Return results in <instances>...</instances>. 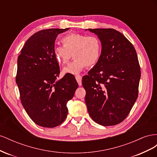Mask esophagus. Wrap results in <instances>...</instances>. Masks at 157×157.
Here are the masks:
<instances>
[{"label":"esophagus","mask_w":157,"mask_h":157,"mask_svg":"<svg viewBox=\"0 0 157 157\" xmlns=\"http://www.w3.org/2000/svg\"><path fill=\"white\" fill-rule=\"evenodd\" d=\"M75 78L77 80V81L78 84L79 86H81L82 85V77L80 75H77L75 76Z\"/></svg>","instance_id":"1"}]
</instances>
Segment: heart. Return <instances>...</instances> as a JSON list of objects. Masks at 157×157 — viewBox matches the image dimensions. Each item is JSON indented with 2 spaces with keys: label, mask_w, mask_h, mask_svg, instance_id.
I'll return each instance as SVG.
<instances>
[{
  "label": "heart",
  "mask_w": 157,
  "mask_h": 157,
  "mask_svg": "<svg viewBox=\"0 0 157 157\" xmlns=\"http://www.w3.org/2000/svg\"><path fill=\"white\" fill-rule=\"evenodd\" d=\"M61 41L63 46H56L53 50L56 60L60 64H67L72 54L75 59L63 68L64 74H78L88 65L98 63L101 58V44L96 36L71 33L64 36Z\"/></svg>",
  "instance_id": "heart-1"
}]
</instances>
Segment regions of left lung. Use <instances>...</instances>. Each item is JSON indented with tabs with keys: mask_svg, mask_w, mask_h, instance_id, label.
I'll use <instances>...</instances> for the list:
<instances>
[{
	"mask_svg": "<svg viewBox=\"0 0 157 157\" xmlns=\"http://www.w3.org/2000/svg\"><path fill=\"white\" fill-rule=\"evenodd\" d=\"M88 30L98 35L102 48L98 63L82 77L85 102L94 121L116 125L128 115L138 96L141 71L136 51L115 29Z\"/></svg>",
	"mask_w": 157,
	"mask_h": 157,
	"instance_id": "obj_1",
	"label": "left lung"
}]
</instances>
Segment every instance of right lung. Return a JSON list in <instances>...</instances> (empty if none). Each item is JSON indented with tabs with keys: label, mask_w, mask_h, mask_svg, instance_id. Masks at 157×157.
I'll return each instance as SVG.
<instances>
[{
	"label": "right lung",
	"mask_w": 157,
	"mask_h": 157,
	"mask_svg": "<svg viewBox=\"0 0 157 157\" xmlns=\"http://www.w3.org/2000/svg\"><path fill=\"white\" fill-rule=\"evenodd\" d=\"M66 29L42 30L33 35L17 58L16 82L21 102L36 124L54 128L67 115V103L78 86L74 75L65 74L59 80V66L53 50L56 37Z\"/></svg>",
	"instance_id": "add662e5"
}]
</instances>
